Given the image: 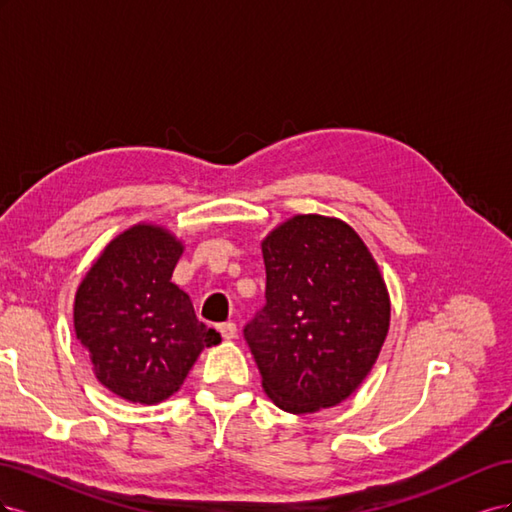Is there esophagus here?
Here are the masks:
<instances>
[{
    "mask_svg": "<svg viewBox=\"0 0 512 512\" xmlns=\"http://www.w3.org/2000/svg\"><path fill=\"white\" fill-rule=\"evenodd\" d=\"M218 331L224 339H235L237 337V324L235 322H224V324H220Z\"/></svg>",
    "mask_w": 512,
    "mask_h": 512,
    "instance_id": "1",
    "label": "esophagus"
}]
</instances>
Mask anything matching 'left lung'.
I'll use <instances>...</instances> for the list:
<instances>
[{
    "label": "left lung",
    "mask_w": 512,
    "mask_h": 512,
    "mask_svg": "<svg viewBox=\"0 0 512 512\" xmlns=\"http://www.w3.org/2000/svg\"><path fill=\"white\" fill-rule=\"evenodd\" d=\"M267 303L243 335L277 408L342 404L389 333L391 301L374 256L342 220L294 215L262 241Z\"/></svg>",
    "instance_id": "left-lung-1"
}]
</instances>
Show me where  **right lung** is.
<instances>
[{
    "label": "right lung",
    "mask_w": 512,
    "mask_h": 512,
    "mask_svg": "<svg viewBox=\"0 0 512 512\" xmlns=\"http://www.w3.org/2000/svg\"><path fill=\"white\" fill-rule=\"evenodd\" d=\"M181 254L173 232L134 224L104 247L76 290V339L100 384L132 404L177 393L198 354L222 342L170 282Z\"/></svg>",
    "instance_id": "1"
}]
</instances>
